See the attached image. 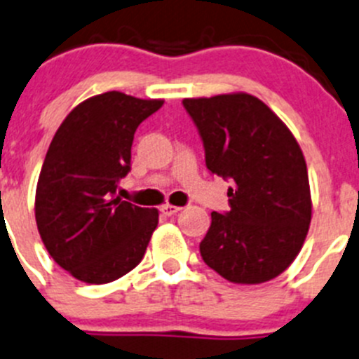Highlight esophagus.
I'll use <instances>...</instances> for the list:
<instances>
[{
  "instance_id": "esophagus-1",
  "label": "esophagus",
  "mask_w": 359,
  "mask_h": 359,
  "mask_svg": "<svg viewBox=\"0 0 359 359\" xmlns=\"http://www.w3.org/2000/svg\"><path fill=\"white\" fill-rule=\"evenodd\" d=\"M180 210H182V208L172 206V204H163V206L160 208L162 215H165V217H172V215H176Z\"/></svg>"
}]
</instances>
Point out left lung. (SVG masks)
<instances>
[{
  "label": "left lung",
  "mask_w": 359,
  "mask_h": 359,
  "mask_svg": "<svg viewBox=\"0 0 359 359\" xmlns=\"http://www.w3.org/2000/svg\"><path fill=\"white\" fill-rule=\"evenodd\" d=\"M211 174L231 180L227 213H211L203 261L234 284H262L291 266L312 218L302 148L284 121L248 93L185 98Z\"/></svg>",
  "instance_id": "obj_1"
}]
</instances>
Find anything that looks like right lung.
<instances>
[{
  "label": "right lung",
  "instance_id": "1",
  "mask_svg": "<svg viewBox=\"0 0 359 359\" xmlns=\"http://www.w3.org/2000/svg\"><path fill=\"white\" fill-rule=\"evenodd\" d=\"M163 100L107 91L65 118L47 149L35 197L40 238L50 257L86 284H109L144 257L158 211L116 196L130 170L137 126Z\"/></svg>",
  "mask_w": 359,
  "mask_h": 359
}]
</instances>
